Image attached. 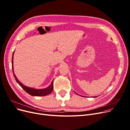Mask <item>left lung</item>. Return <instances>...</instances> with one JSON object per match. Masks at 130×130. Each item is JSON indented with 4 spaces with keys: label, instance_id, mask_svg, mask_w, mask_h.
<instances>
[{
    "label": "left lung",
    "instance_id": "obj_1",
    "mask_svg": "<svg viewBox=\"0 0 130 130\" xmlns=\"http://www.w3.org/2000/svg\"><path fill=\"white\" fill-rule=\"evenodd\" d=\"M76 94H77V93H76ZM81 96H82V95H81ZM82 97H83V96H82ZM95 97H97V96H93V97H92V98H95Z\"/></svg>",
    "mask_w": 130,
    "mask_h": 130
}]
</instances>
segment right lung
Wrapping results in <instances>:
<instances>
[{
    "label": "right lung",
    "instance_id": "obj_1",
    "mask_svg": "<svg viewBox=\"0 0 130 130\" xmlns=\"http://www.w3.org/2000/svg\"><path fill=\"white\" fill-rule=\"evenodd\" d=\"M15 52V51H14ZM14 52L13 53V56H12V70H13V75L14 76L15 78V80L16 81L17 83H18L19 85L23 88L24 91H25L27 93H29V94L32 95V96H44V95H47L50 93H52L53 90V81L52 82L51 84H50V86L48 87L47 88L45 89H37L35 88H30V87H27L25 86H24V84H22L21 82L19 81L18 78L16 77V75H15L14 73V67H13V55L14 54Z\"/></svg>",
    "mask_w": 130,
    "mask_h": 130
}]
</instances>
